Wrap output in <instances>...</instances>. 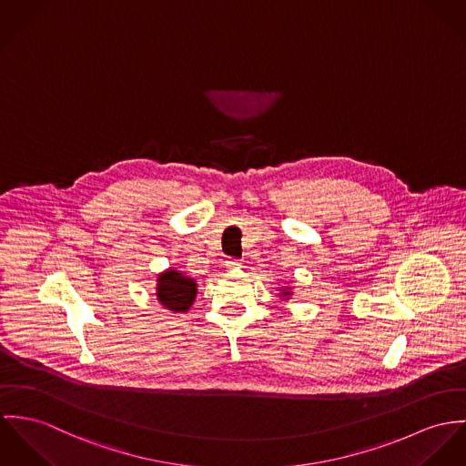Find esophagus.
Masks as SVG:
<instances>
[{
	"label": "esophagus",
	"mask_w": 466,
	"mask_h": 466,
	"mask_svg": "<svg viewBox=\"0 0 466 466\" xmlns=\"http://www.w3.org/2000/svg\"><path fill=\"white\" fill-rule=\"evenodd\" d=\"M241 266V262L238 260V258H227L225 260V268H228V269H236V268H239Z\"/></svg>",
	"instance_id": "1"
}]
</instances>
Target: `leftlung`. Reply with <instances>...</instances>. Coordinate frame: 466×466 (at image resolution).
<instances>
[{"mask_svg":"<svg viewBox=\"0 0 466 466\" xmlns=\"http://www.w3.org/2000/svg\"><path fill=\"white\" fill-rule=\"evenodd\" d=\"M282 297H284V300H288V297L291 295V289L289 288H286V289H282V293H280Z\"/></svg>","mask_w":466,"mask_h":466,"instance_id":"1","label":"left lung"}]
</instances>
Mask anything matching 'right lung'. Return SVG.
<instances>
[{"label":"right lung","instance_id":"1","mask_svg":"<svg viewBox=\"0 0 466 466\" xmlns=\"http://www.w3.org/2000/svg\"><path fill=\"white\" fill-rule=\"evenodd\" d=\"M156 295L166 309L186 312L197 299V282L178 269H166L157 279Z\"/></svg>","mask_w":466,"mask_h":466}]
</instances>
